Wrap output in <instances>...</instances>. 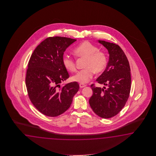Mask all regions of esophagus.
I'll list each match as a JSON object with an SVG mask.
<instances>
[{"mask_svg":"<svg viewBox=\"0 0 156 156\" xmlns=\"http://www.w3.org/2000/svg\"><path fill=\"white\" fill-rule=\"evenodd\" d=\"M79 86L80 88H83V87H85L86 85H85V84H83V83H80Z\"/></svg>","mask_w":156,"mask_h":156,"instance_id":"34e87169","label":"esophagus"}]
</instances>
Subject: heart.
I'll return each mask as SVG.
<instances>
[{"instance_id": "b5f03b06", "label": "heart", "mask_w": 156, "mask_h": 156, "mask_svg": "<svg viewBox=\"0 0 156 156\" xmlns=\"http://www.w3.org/2000/svg\"><path fill=\"white\" fill-rule=\"evenodd\" d=\"M77 57L86 58L83 70L77 72L72 77V80L81 83H88L93 78L94 74L102 73L107 65L105 53L99 51L98 47L88 41L80 43L73 50ZM63 66L67 71L73 73L76 70L75 61L72 57L64 55L62 58Z\"/></svg>"}]
</instances>
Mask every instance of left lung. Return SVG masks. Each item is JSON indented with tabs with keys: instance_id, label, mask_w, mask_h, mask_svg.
Returning <instances> with one entry per match:
<instances>
[{
	"instance_id": "obj_1",
	"label": "left lung",
	"mask_w": 156,
	"mask_h": 156,
	"mask_svg": "<svg viewBox=\"0 0 156 156\" xmlns=\"http://www.w3.org/2000/svg\"><path fill=\"white\" fill-rule=\"evenodd\" d=\"M98 42L109 54L106 69L96 79L106 87L92 84L93 94L89 104L98 116L108 119L119 113L128 100L131 88L130 69L126 55L118 44L100 40Z\"/></svg>"
}]
</instances>
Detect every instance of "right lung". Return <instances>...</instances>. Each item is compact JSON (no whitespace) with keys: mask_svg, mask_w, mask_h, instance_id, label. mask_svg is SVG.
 I'll use <instances>...</instances> for the list:
<instances>
[{"mask_svg":"<svg viewBox=\"0 0 156 156\" xmlns=\"http://www.w3.org/2000/svg\"><path fill=\"white\" fill-rule=\"evenodd\" d=\"M76 40L48 37L34 50L27 70L26 85L30 100L41 113L57 116L68 109L79 89L77 82L61 86L69 75L62 58L67 48Z\"/></svg>","mask_w":156,"mask_h":156,"instance_id":"1","label":"right lung"}]
</instances>
